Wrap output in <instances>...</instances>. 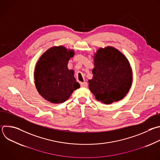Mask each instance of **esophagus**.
<instances>
[{
	"label": "esophagus",
	"mask_w": 160,
	"mask_h": 160,
	"mask_svg": "<svg viewBox=\"0 0 160 160\" xmlns=\"http://www.w3.org/2000/svg\"><path fill=\"white\" fill-rule=\"evenodd\" d=\"M80 85L82 87H87L88 86V84L86 82H81L80 83Z\"/></svg>",
	"instance_id": "esophagus-1"
}]
</instances>
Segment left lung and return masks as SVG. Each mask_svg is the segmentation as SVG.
I'll return each instance as SVG.
<instances>
[{
    "mask_svg": "<svg viewBox=\"0 0 160 160\" xmlns=\"http://www.w3.org/2000/svg\"><path fill=\"white\" fill-rule=\"evenodd\" d=\"M94 75L88 87L96 99L104 104L122 99L131 87L132 73L127 59L112 47L99 49L94 56Z\"/></svg>",
    "mask_w": 160,
    "mask_h": 160,
    "instance_id": "8db88e82",
    "label": "left lung"
}]
</instances>
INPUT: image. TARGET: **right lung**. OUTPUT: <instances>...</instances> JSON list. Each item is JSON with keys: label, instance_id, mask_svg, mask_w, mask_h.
Here are the masks:
<instances>
[{"label": "right lung", "instance_id": "obj_1", "mask_svg": "<svg viewBox=\"0 0 160 160\" xmlns=\"http://www.w3.org/2000/svg\"><path fill=\"white\" fill-rule=\"evenodd\" d=\"M73 51L63 46L54 47L43 54L37 63L35 83L38 93L52 103H62L69 98L73 90L80 87L74 72L68 69Z\"/></svg>", "mask_w": 160, "mask_h": 160}]
</instances>
